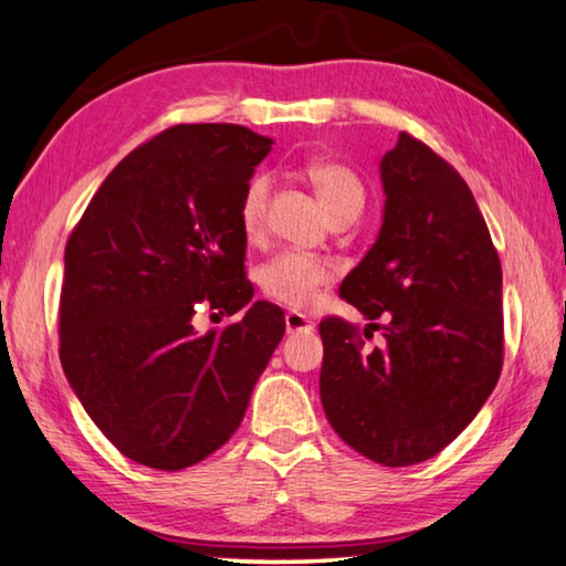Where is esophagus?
Wrapping results in <instances>:
<instances>
[{"instance_id": "esophagus-1", "label": "esophagus", "mask_w": 566, "mask_h": 566, "mask_svg": "<svg viewBox=\"0 0 566 566\" xmlns=\"http://www.w3.org/2000/svg\"><path fill=\"white\" fill-rule=\"evenodd\" d=\"M285 331L291 333H311L313 331V323L303 316V313H295V311H291L289 316H285Z\"/></svg>"}]
</instances>
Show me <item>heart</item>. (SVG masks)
Wrapping results in <instances>:
<instances>
[{
	"mask_svg": "<svg viewBox=\"0 0 566 566\" xmlns=\"http://www.w3.org/2000/svg\"><path fill=\"white\" fill-rule=\"evenodd\" d=\"M308 178L331 218L338 216V212L364 208V185L344 165L316 163L311 165ZM268 190H271V182H268L265 175H255L245 185L243 198H240L238 218L240 228H243L248 238L261 233L268 206ZM331 273V263L321 261V258L305 253H281L263 265L261 285L277 303L291 305V308H305V305L316 301L318 289L328 281Z\"/></svg>",
	"mask_w": 566,
	"mask_h": 566,
	"instance_id": "heart-1",
	"label": "heart"
}]
</instances>
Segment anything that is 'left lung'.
Instances as JSON below:
<instances>
[{
	"label": "left lung",
	"mask_w": 566,
	"mask_h": 566,
	"mask_svg": "<svg viewBox=\"0 0 566 566\" xmlns=\"http://www.w3.org/2000/svg\"><path fill=\"white\" fill-rule=\"evenodd\" d=\"M384 222L340 283L370 321H321V403L350 449L411 467L449 447L502 374V263L464 178L401 133L381 163ZM385 318V344L363 338Z\"/></svg>",
	"instance_id": "1"
}]
</instances>
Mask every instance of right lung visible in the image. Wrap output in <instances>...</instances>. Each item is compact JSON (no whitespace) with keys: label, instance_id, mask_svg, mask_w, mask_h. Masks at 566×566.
Wrapping results in <instances>:
<instances>
[{"label":"right lung","instance_id":"obj_1","mask_svg":"<svg viewBox=\"0 0 566 566\" xmlns=\"http://www.w3.org/2000/svg\"><path fill=\"white\" fill-rule=\"evenodd\" d=\"M271 137L175 125L99 185L64 248L60 360L97 429L137 464L180 471L218 451L285 333L253 301L238 208ZM198 307L244 318L198 334Z\"/></svg>","mask_w":566,"mask_h":566}]
</instances>
